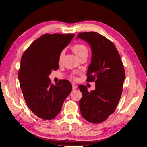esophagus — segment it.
Wrapping results in <instances>:
<instances>
[{
    "instance_id": "1",
    "label": "esophagus",
    "mask_w": 147,
    "mask_h": 147,
    "mask_svg": "<svg viewBox=\"0 0 147 147\" xmlns=\"http://www.w3.org/2000/svg\"><path fill=\"white\" fill-rule=\"evenodd\" d=\"M77 86L74 85V84H73V85H72V89L74 90L77 89Z\"/></svg>"
}]
</instances>
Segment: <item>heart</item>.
Returning a JSON list of instances; mask_svg holds the SVG:
<instances>
[{"instance_id": "b5f03b06", "label": "heart", "mask_w": 147, "mask_h": 147, "mask_svg": "<svg viewBox=\"0 0 147 147\" xmlns=\"http://www.w3.org/2000/svg\"><path fill=\"white\" fill-rule=\"evenodd\" d=\"M72 49L74 51V53L77 55V56L80 58L83 55L88 54V49L86 47L82 44H77L72 46ZM64 51H61V53L59 54V63H61L62 61L63 57L64 55Z\"/></svg>"}]
</instances>
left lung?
<instances>
[{
    "mask_svg": "<svg viewBox=\"0 0 147 147\" xmlns=\"http://www.w3.org/2000/svg\"><path fill=\"white\" fill-rule=\"evenodd\" d=\"M76 38L91 47L86 80L95 81L96 85L90 92L85 85L78 86L82 93L79 101L80 113L86 121L98 124L114 113L119 102L125 78L124 66L113 43L101 34L93 31L80 33Z\"/></svg>",
    "mask_w": 147,
    "mask_h": 147,
    "instance_id": "8db88e82",
    "label": "left lung"
}]
</instances>
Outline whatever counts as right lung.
<instances>
[{"label": "right lung", "mask_w": 147, "mask_h": 147, "mask_svg": "<svg viewBox=\"0 0 147 147\" xmlns=\"http://www.w3.org/2000/svg\"><path fill=\"white\" fill-rule=\"evenodd\" d=\"M74 34H46L35 40L23 53L18 77L28 107L36 116L51 120L61 112L72 90L70 82L61 80L51 84L49 75L59 69V57Z\"/></svg>", "instance_id": "right-lung-1"}]
</instances>
